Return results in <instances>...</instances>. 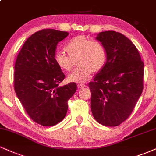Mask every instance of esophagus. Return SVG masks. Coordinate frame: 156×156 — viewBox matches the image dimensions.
<instances>
[{
    "instance_id": "esophagus-1",
    "label": "esophagus",
    "mask_w": 156,
    "mask_h": 156,
    "mask_svg": "<svg viewBox=\"0 0 156 156\" xmlns=\"http://www.w3.org/2000/svg\"><path fill=\"white\" fill-rule=\"evenodd\" d=\"M86 85L85 84H83V83H78V87L79 88V89H82V88H84L86 87Z\"/></svg>"
}]
</instances>
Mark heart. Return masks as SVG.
<instances>
[{"instance_id":"b5f03b06","label":"heart","mask_w":156,"mask_h":156,"mask_svg":"<svg viewBox=\"0 0 156 156\" xmlns=\"http://www.w3.org/2000/svg\"><path fill=\"white\" fill-rule=\"evenodd\" d=\"M67 56L59 51L55 54V62L62 70L71 71L74 61L77 59L78 67L70 73L67 79L70 82L84 83L91 76L94 71L98 72L104 67L107 59L105 47L100 41L89 40L83 36L75 37L65 46Z\"/></svg>"}]
</instances>
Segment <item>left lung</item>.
Listing matches in <instances>:
<instances>
[{"label": "left lung", "instance_id": "left-lung-1", "mask_svg": "<svg viewBox=\"0 0 156 156\" xmlns=\"http://www.w3.org/2000/svg\"><path fill=\"white\" fill-rule=\"evenodd\" d=\"M96 39L105 47L107 59L89 84L91 112L102 125L116 126L128 119L141 96L144 63L136 46L121 33L101 32Z\"/></svg>", "mask_w": 156, "mask_h": 156}]
</instances>
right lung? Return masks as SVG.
Segmentation results:
<instances>
[{"label":"right lung","instance_id":"1","mask_svg":"<svg viewBox=\"0 0 156 156\" xmlns=\"http://www.w3.org/2000/svg\"><path fill=\"white\" fill-rule=\"evenodd\" d=\"M68 34L52 29L36 32L24 42L15 62L16 96L30 117L44 126L62 121L77 89L76 83L59 86L65 74L54 59L58 43Z\"/></svg>","mask_w":156,"mask_h":156}]
</instances>
